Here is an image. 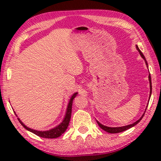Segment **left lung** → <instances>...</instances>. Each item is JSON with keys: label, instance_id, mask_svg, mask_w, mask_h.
<instances>
[{"label": "left lung", "instance_id": "obj_1", "mask_svg": "<svg viewBox=\"0 0 161 161\" xmlns=\"http://www.w3.org/2000/svg\"><path fill=\"white\" fill-rule=\"evenodd\" d=\"M136 48H137V50L138 51V52L140 53V55H141V56L142 57V58H143L144 60H145L146 65L147 66V61H146V59H145V56H144V54H143V53H142V51H140V49L138 48V46H136ZM148 78H149V82H150V89H151V90H150V97H151V91H152V87H151V75H149ZM149 100H150V97H149ZM144 115H145V114H143V115H142V117L140 118V119H138V120L136 121V123H132V124L128 125H125V126H122V127H114V128H113V127H108V126H105V125H102V124H101V123H100L98 121H97V124H98L99 126L101 127V128L103 130L106 131L107 132H109V133H119V132H123V131L127 130V129H129L132 128V127H133L134 125H136V124H137V123H139L140 121H141V119H142V117H143Z\"/></svg>", "mask_w": 161, "mask_h": 161}]
</instances>
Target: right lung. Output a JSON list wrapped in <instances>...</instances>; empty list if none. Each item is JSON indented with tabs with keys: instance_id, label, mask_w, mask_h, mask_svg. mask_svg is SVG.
Returning a JSON list of instances; mask_svg holds the SVG:
<instances>
[{
	"instance_id": "1",
	"label": "right lung",
	"mask_w": 161,
	"mask_h": 161,
	"mask_svg": "<svg viewBox=\"0 0 161 161\" xmlns=\"http://www.w3.org/2000/svg\"><path fill=\"white\" fill-rule=\"evenodd\" d=\"M76 95H77V93H75L73 94V95L71 97V99H70L69 104H68V107H67V110H66V116L65 117H64V119L63 120L62 123L59 125H57V127H55V128L51 129V130L44 131V132H42V131L34 130V129H32L29 128V127L25 126V125L22 123L21 120H20L19 118H18V119H19V123H21V125H23L24 128L27 129V130L29 131V132L36 134V136H39V137L46 138H55L60 137L62 134H64V132H65L66 129H67L68 125H69L70 118H71V114H72V105H73V99L76 97Z\"/></svg>"
}]
</instances>
